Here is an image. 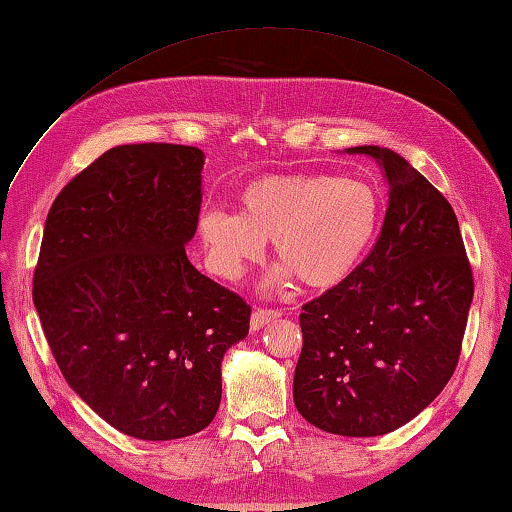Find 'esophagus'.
Here are the masks:
<instances>
[{"label":"esophagus","mask_w":512,"mask_h":512,"mask_svg":"<svg viewBox=\"0 0 512 512\" xmlns=\"http://www.w3.org/2000/svg\"><path fill=\"white\" fill-rule=\"evenodd\" d=\"M279 317H281V312H279V310H264V308H257V310L253 312V317H250V330H253V332L262 330L264 325L277 321Z\"/></svg>","instance_id":"obj_1"}]
</instances>
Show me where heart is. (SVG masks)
Listing matches in <instances>:
<instances>
[{
  "label": "heart",
  "mask_w": 512,
  "mask_h": 512,
  "mask_svg": "<svg viewBox=\"0 0 512 512\" xmlns=\"http://www.w3.org/2000/svg\"><path fill=\"white\" fill-rule=\"evenodd\" d=\"M380 224V195L361 178L330 173H273L237 193V213L198 217V237L215 275L242 279L273 242L281 262L270 286L292 279L314 290L343 284L363 264Z\"/></svg>",
  "instance_id": "obj_1"
}]
</instances>
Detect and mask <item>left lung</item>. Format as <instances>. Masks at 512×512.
Returning <instances> with one entry per match:
<instances>
[{
	"label": "left lung",
	"instance_id": "left-lung-1",
	"mask_svg": "<svg viewBox=\"0 0 512 512\" xmlns=\"http://www.w3.org/2000/svg\"><path fill=\"white\" fill-rule=\"evenodd\" d=\"M345 151L378 162L387 213L354 275L303 306L292 398L314 427L374 438L416 418L449 383L473 273L458 217L420 171L385 147Z\"/></svg>",
	"mask_w": 512,
	"mask_h": 512
}]
</instances>
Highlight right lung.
<instances>
[{
    "label": "right lung",
    "mask_w": 512,
    "mask_h": 512,
    "mask_svg": "<svg viewBox=\"0 0 512 512\" xmlns=\"http://www.w3.org/2000/svg\"><path fill=\"white\" fill-rule=\"evenodd\" d=\"M198 147L105 151L65 184L43 228L32 301L74 394L125 436L178 440L209 427L222 358L250 306L193 268Z\"/></svg>",
    "instance_id": "1"
}]
</instances>
